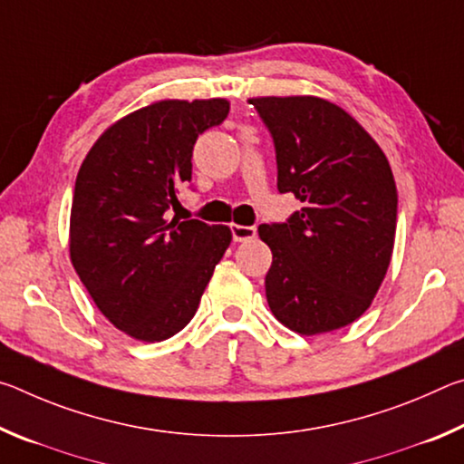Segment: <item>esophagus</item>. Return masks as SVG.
I'll use <instances>...</instances> for the list:
<instances>
[{"mask_svg": "<svg viewBox=\"0 0 464 464\" xmlns=\"http://www.w3.org/2000/svg\"><path fill=\"white\" fill-rule=\"evenodd\" d=\"M231 233H233V241H247L256 237L257 229L256 227H247V225H233Z\"/></svg>", "mask_w": 464, "mask_h": 464, "instance_id": "esophagus-1", "label": "esophagus"}]
</instances>
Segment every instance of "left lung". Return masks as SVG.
<instances>
[{
    "instance_id": "obj_1",
    "label": "left lung",
    "mask_w": 464,
    "mask_h": 464,
    "mask_svg": "<svg viewBox=\"0 0 464 464\" xmlns=\"http://www.w3.org/2000/svg\"><path fill=\"white\" fill-rule=\"evenodd\" d=\"M276 149L278 190L303 208L260 225L272 249L266 298L282 325L317 335L371 307L391 264L397 188L376 140L334 102L251 98Z\"/></svg>"
}]
</instances>
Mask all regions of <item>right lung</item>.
I'll list each match as a JSON object with an SVG mask.
<instances>
[{"label":"right lung","instance_id":"1","mask_svg":"<svg viewBox=\"0 0 464 464\" xmlns=\"http://www.w3.org/2000/svg\"><path fill=\"white\" fill-rule=\"evenodd\" d=\"M227 114L225 98L153 102L102 132L77 174L72 264L102 315L135 340L182 332L229 247V227L166 215L192 179L196 139Z\"/></svg>","mask_w":464,"mask_h":464}]
</instances>
